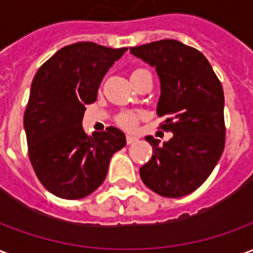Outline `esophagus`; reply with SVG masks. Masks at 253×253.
Segmentation results:
<instances>
[{"mask_svg":"<svg viewBox=\"0 0 253 253\" xmlns=\"http://www.w3.org/2000/svg\"><path fill=\"white\" fill-rule=\"evenodd\" d=\"M137 139H138L137 137H132V135H126V142H127V145H131V143L135 142Z\"/></svg>","mask_w":253,"mask_h":253,"instance_id":"esophagus-1","label":"esophagus"}]
</instances>
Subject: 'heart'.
<instances>
[{
  "mask_svg": "<svg viewBox=\"0 0 253 253\" xmlns=\"http://www.w3.org/2000/svg\"><path fill=\"white\" fill-rule=\"evenodd\" d=\"M143 72V69H137V70H134L131 73V77L132 76H137L138 73ZM139 114L138 112H131V111H127V112H122L119 115L116 116V122H118V125L122 127H125L127 130H131L134 127L137 126L138 119H139Z\"/></svg>",
  "mask_w": 253,
  "mask_h": 253,
  "instance_id": "1",
  "label": "heart"
}]
</instances>
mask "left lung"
<instances>
[{
	"instance_id": "8db88e82",
	"label": "left lung",
	"mask_w": 253,
	"mask_h": 253,
	"mask_svg": "<svg viewBox=\"0 0 253 253\" xmlns=\"http://www.w3.org/2000/svg\"><path fill=\"white\" fill-rule=\"evenodd\" d=\"M156 67L161 83L157 115L173 137L164 145L146 137L153 156L141 167V179L156 194L179 198L201 187L225 148L223 89L206 57L173 39L130 47Z\"/></svg>"
}]
</instances>
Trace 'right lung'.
<instances>
[{
	"instance_id": "1",
	"label": "right lung",
	"mask_w": 253,
	"mask_h": 253,
	"mask_svg": "<svg viewBox=\"0 0 253 253\" xmlns=\"http://www.w3.org/2000/svg\"><path fill=\"white\" fill-rule=\"evenodd\" d=\"M126 50L78 42L36 72L24 114L28 157L54 195L81 199L92 194L104 181L111 157L126 145L116 127L92 135L83 128L85 104L97 99L105 73Z\"/></svg>"
}]
</instances>
